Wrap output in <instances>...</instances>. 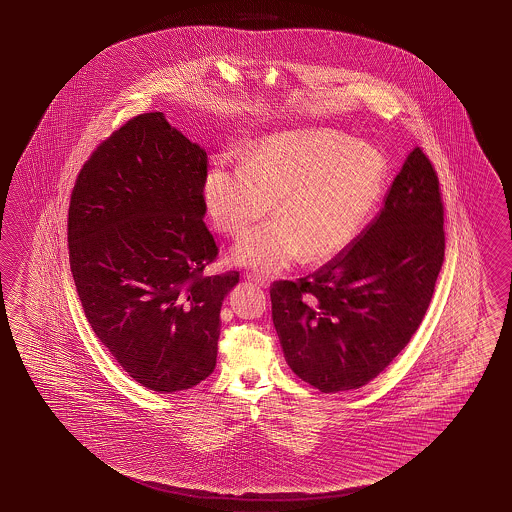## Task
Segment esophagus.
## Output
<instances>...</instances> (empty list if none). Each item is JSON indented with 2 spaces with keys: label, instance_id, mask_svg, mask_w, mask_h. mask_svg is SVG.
<instances>
[{
  "label": "esophagus",
  "instance_id": "1",
  "mask_svg": "<svg viewBox=\"0 0 512 512\" xmlns=\"http://www.w3.org/2000/svg\"><path fill=\"white\" fill-rule=\"evenodd\" d=\"M247 278L251 279V281H254L256 285L263 287V289H267V287H269V279L265 278V276H260V274H256V272H251Z\"/></svg>",
  "mask_w": 512,
  "mask_h": 512
}]
</instances>
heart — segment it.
I'll return each mask as SVG.
<instances>
[{"label": "heart", "instance_id": "b5f03b06", "mask_svg": "<svg viewBox=\"0 0 512 512\" xmlns=\"http://www.w3.org/2000/svg\"><path fill=\"white\" fill-rule=\"evenodd\" d=\"M386 162L379 151L350 144L335 131H292L265 140L245 166L218 162L204 182L207 211L220 233L238 238L236 260L263 272L289 267L303 254L326 261L354 240L379 200Z\"/></svg>", "mask_w": 512, "mask_h": 512}]
</instances>
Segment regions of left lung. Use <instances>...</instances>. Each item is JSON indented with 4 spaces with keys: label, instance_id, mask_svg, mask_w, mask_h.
<instances>
[{
    "label": "left lung",
    "instance_id": "8db88e82",
    "mask_svg": "<svg viewBox=\"0 0 512 512\" xmlns=\"http://www.w3.org/2000/svg\"><path fill=\"white\" fill-rule=\"evenodd\" d=\"M444 251L437 171L415 148L355 240L305 278L270 285L272 321L292 372L323 393L373 381L422 323Z\"/></svg>",
    "mask_w": 512,
    "mask_h": 512
}]
</instances>
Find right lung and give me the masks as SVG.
Masks as SVG:
<instances>
[{
    "label": "right lung",
    "mask_w": 512,
    "mask_h": 512,
    "mask_svg": "<svg viewBox=\"0 0 512 512\" xmlns=\"http://www.w3.org/2000/svg\"><path fill=\"white\" fill-rule=\"evenodd\" d=\"M207 155L164 113H140L95 148L75 178L68 254L84 316L133 381L189 390L216 366L220 310L240 272L207 229Z\"/></svg>",
    "instance_id": "1"
}]
</instances>
